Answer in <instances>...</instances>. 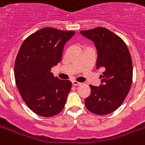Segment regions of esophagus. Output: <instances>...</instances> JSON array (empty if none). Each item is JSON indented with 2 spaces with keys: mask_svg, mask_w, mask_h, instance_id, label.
<instances>
[{
  "mask_svg": "<svg viewBox=\"0 0 145 145\" xmlns=\"http://www.w3.org/2000/svg\"><path fill=\"white\" fill-rule=\"evenodd\" d=\"M72 85L74 86H78V85H82V83L81 82H77V81H72Z\"/></svg>",
  "mask_w": 145,
  "mask_h": 145,
  "instance_id": "obj_1",
  "label": "esophagus"
}]
</instances>
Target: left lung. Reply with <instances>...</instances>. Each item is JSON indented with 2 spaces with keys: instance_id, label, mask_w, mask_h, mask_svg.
Returning <instances> with one entry per match:
<instances>
[{
  "instance_id": "8db88e82",
  "label": "left lung",
  "mask_w": 145,
  "mask_h": 145,
  "mask_svg": "<svg viewBox=\"0 0 145 145\" xmlns=\"http://www.w3.org/2000/svg\"><path fill=\"white\" fill-rule=\"evenodd\" d=\"M80 33L94 42L98 53L97 69H106L99 77L102 83L99 87L89 85L91 94L85 99V106L95 114L106 115L121 106L131 89V54L123 40L106 28L98 27Z\"/></svg>"
}]
</instances>
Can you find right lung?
I'll return each mask as SVG.
<instances>
[{
	"mask_svg": "<svg viewBox=\"0 0 145 145\" xmlns=\"http://www.w3.org/2000/svg\"><path fill=\"white\" fill-rule=\"evenodd\" d=\"M74 33L47 27L30 35L21 46L14 63L15 83L24 102L37 115L53 116L64 107L72 84L50 71Z\"/></svg>",
	"mask_w": 145,
	"mask_h": 145,
	"instance_id": "obj_1",
	"label": "right lung"
}]
</instances>
